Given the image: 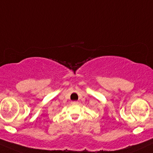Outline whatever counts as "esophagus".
Returning <instances> with one entry per match:
<instances>
[{"mask_svg":"<svg viewBox=\"0 0 153 153\" xmlns=\"http://www.w3.org/2000/svg\"><path fill=\"white\" fill-rule=\"evenodd\" d=\"M72 104H75V105H77V104H78L79 103V102L78 101H72Z\"/></svg>","mask_w":153,"mask_h":153,"instance_id":"34e87169","label":"esophagus"}]
</instances>
